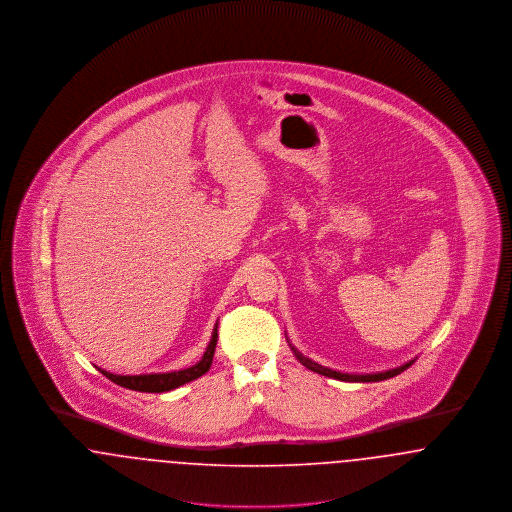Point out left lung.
I'll use <instances>...</instances> for the list:
<instances>
[{
	"label": "left lung",
	"instance_id": "left-lung-1",
	"mask_svg": "<svg viewBox=\"0 0 512 512\" xmlns=\"http://www.w3.org/2000/svg\"><path fill=\"white\" fill-rule=\"evenodd\" d=\"M286 340H288V336H286ZM288 345H290L295 359H297L301 365L305 366V368H309V370H313V372H318V374H322V376H328V378H334V380H341V382H382V380H388V378H393V376L401 374L403 370H407V368L416 361V357H414L411 361H407V363H403V365L395 366V368H390V370L357 374V372H341V370H334V368H328V366L318 365L315 361H311L309 357L301 355V351H297V347L293 345L292 341L288 340Z\"/></svg>",
	"mask_w": 512,
	"mask_h": 512
}]
</instances>
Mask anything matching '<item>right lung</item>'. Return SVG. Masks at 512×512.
I'll use <instances>...</instances> for the list:
<instances>
[{
	"label": "right lung",
	"mask_w": 512,
	"mask_h": 512,
	"mask_svg": "<svg viewBox=\"0 0 512 512\" xmlns=\"http://www.w3.org/2000/svg\"><path fill=\"white\" fill-rule=\"evenodd\" d=\"M217 328L219 322L213 328L211 340L205 347L203 357L195 363V365L188 366V368H180V370H171V372H149V374H113L107 372L103 368H98L103 376H107L111 382H115L117 386H122L126 390L144 391V393H163V391L176 390L188 382H192L195 378L203 376L213 363V355H215V347H217Z\"/></svg>",
	"instance_id": "right-lung-1"
}]
</instances>
